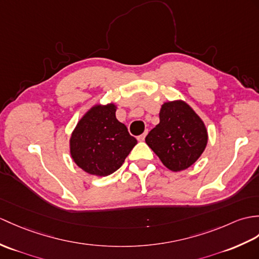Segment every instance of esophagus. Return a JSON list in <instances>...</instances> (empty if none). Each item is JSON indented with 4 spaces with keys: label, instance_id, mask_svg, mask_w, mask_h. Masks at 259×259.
Instances as JSON below:
<instances>
[{
    "label": "esophagus",
    "instance_id": "obj_1",
    "mask_svg": "<svg viewBox=\"0 0 259 259\" xmlns=\"http://www.w3.org/2000/svg\"><path fill=\"white\" fill-rule=\"evenodd\" d=\"M146 136H147V131L144 132L143 135H141V136L138 137V140H139V141H144V139H146Z\"/></svg>",
    "mask_w": 259,
    "mask_h": 259
}]
</instances>
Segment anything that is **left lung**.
I'll return each instance as SVG.
<instances>
[{"mask_svg": "<svg viewBox=\"0 0 259 259\" xmlns=\"http://www.w3.org/2000/svg\"><path fill=\"white\" fill-rule=\"evenodd\" d=\"M167 169H188L201 157L207 143V131L201 118L184 101L165 102L160 111V123L146 137Z\"/></svg>", "mask_w": 259, "mask_h": 259, "instance_id": "obj_1", "label": "left lung"}]
</instances>
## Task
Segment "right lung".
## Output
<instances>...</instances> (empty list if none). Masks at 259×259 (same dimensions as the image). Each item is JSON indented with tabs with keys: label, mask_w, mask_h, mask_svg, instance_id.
<instances>
[{
	"label": "right lung",
	"mask_w": 259,
	"mask_h": 259,
	"mask_svg": "<svg viewBox=\"0 0 259 259\" xmlns=\"http://www.w3.org/2000/svg\"><path fill=\"white\" fill-rule=\"evenodd\" d=\"M136 144V138L117 120L115 105L95 106L71 135L70 154L85 172L107 177L122 165Z\"/></svg>",
	"instance_id": "obj_1"
}]
</instances>
